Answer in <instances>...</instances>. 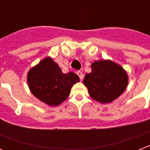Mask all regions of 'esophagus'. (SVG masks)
Wrapping results in <instances>:
<instances>
[{"label": "esophagus", "instance_id": "1", "mask_svg": "<svg viewBox=\"0 0 150 150\" xmlns=\"http://www.w3.org/2000/svg\"><path fill=\"white\" fill-rule=\"evenodd\" d=\"M77 75H79L80 80H82V79H83V74H82V71H77Z\"/></svg>", "mask_w": 150, "mask_h": 150}]
</instances>
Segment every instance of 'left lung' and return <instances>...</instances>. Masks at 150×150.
Masks as SVG:
<instances>
[{"instance_id": "8db88e82", "label": "left lung", "mask_w": 150, "mask_h": 150, "mask_svg": "<svg viewBox=\"0 0 150 150\" xmlns=\"http://www.w3.org/2000/svg\"><path fill=\"white\" fill-rule=\"evenodd\" d=\"M92 71L85 75L83 84L89 95L100 103H110L123 93L128 76L120 64L110 60H99L91 64Z\"/></svg>"}]
</instances>
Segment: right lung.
Returning <instances> with one entry per match:
<instances>
[{
	"label": "right lung",
	"mask_w": 150,
	"mask_h": 150,
	"mask_svg": "<svg viewBox=\"0 0 150 150\" xmlns=\"http://www.w3.org/2000/svg\"><path fill=\"white\" fill-rule=\"evenodd\" d=\"M79 77L74 72L64 74L58 64L47 57L30 69L27 82L36 98L50 107H56L68 98L71 89Z\"/></svg>",
	"instance_id": "add662e5"
}]
</instances>
